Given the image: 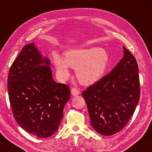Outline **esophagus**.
<instances>
[{
	"instance_id": "obj_1",
	"label": "esophagus",
	"mask_w": 152,
	"mask_h": 152,
	"mask_svg": "<svg viewBox=\"0 0 152 152\" xmlns=\"http://www.w3.org/2000/svg\"><path fill=\"white\" fill-rule=\"evenodd\" d=\"M71 94L73 96H77L80 94V91L76 88H72L71 89Z\"/></svg>"
}]
</instances>
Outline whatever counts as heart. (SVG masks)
Segmentation results:
<instances>
[{"label": "heart", "instance_id": "1", "mask_svg": "<svg viewBox=\"0 0 152 152\" xmlns=\"http://www.w3.org/2000/svg\"><path fill=\"white\" fill-rule=\"evenodd\" d=\"M64 59L58 54L54 55V62L60 80L70 76L69 67L76 68L77 78L84 84H90L100 80L106 72L109 56L104 49L92 47L74 49L64 54Z\"/></svg>", "mask_w": 152, "mask_h": 152}]
</instances>
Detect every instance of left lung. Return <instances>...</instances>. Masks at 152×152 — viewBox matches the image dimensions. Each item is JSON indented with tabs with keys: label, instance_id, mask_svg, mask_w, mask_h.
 Instances as JSON below:
<instances>
[{
	"label": "left lung",
	"instance_id": "left-lung-1",
	"mask_svg": "<svg viewBox=\"0 0 152 152\" xmlns=\"http://www.w3.org/2000/svg\"><path fill=\"white\" fill-rule=\"evenodd\" d=\"M124 57L111 72L82 92L90 123L104 136H111L125 127L140 97L139 69L135 57L124 47Z\"/></svg>",
	"mask_w": 152,
	"mask_h": 152
}]
</instances>
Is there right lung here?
I'll list each match as a JSON object with an SVG mask.
<instances>
[{
    "label": "right lung",
    "instance_id": "1",
    "mask_svg": "<svg viewBox=\"0 0 152 152\" xmlns=\"http://www.w3.org/2000/svg\"><path fill=\"white\" fill-rule=\"evenodd\" d=\"M50 63L34 43L28 44L11 65L7 81L16 122L28 133L45 138L58 130L70 98L69 86L54 81Z\"/></svg>",
    "mask_w": 152,
    "mask_h": 152
}]
</instances>
